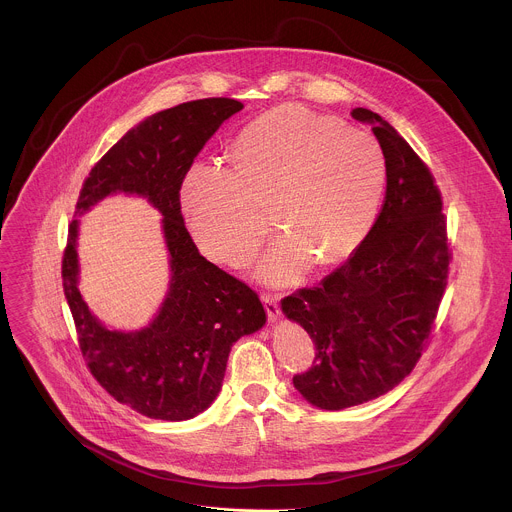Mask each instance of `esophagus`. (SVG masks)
<instances>
[{
    "label": "esophagus",
    "mask_w": 512,
    "mask_h": 512,
    "mask_svg": "<svg viewBox=\"0 0 512 512\" xmlns=\"http://www.w3.org/2000/svg\"><path fill=\"white\" fill-rule=\"evenodd\" d=\"M262 303L266 307V313L272 321H276L280 317V303H278V295L274 293H262Z\"/></svg>",
    "instance_id": "1"
}]
</instances>
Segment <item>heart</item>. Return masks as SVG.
Masks as SVG:
<instances>
[{
	"label": "heart",
	"instance_id": "obj_1",
	"mask_svg": "<svg viewBox=\"0 0 512 512\" xmlns=\"http://www.w3.org/2000/svg\"><path fill=\"white\" fill-rule=\"evenodd\" d=\"M386 183L380 144L329 114L278 106L232 144V171L195 163L181 185L187 228L205 256L246 266L262 246L270 211L282 236L258 276L292 284L311 264L347 260L363 244Z\"/></svg>",
	"mask_w": 512,
	"mask_h": 512
}]
</instances>
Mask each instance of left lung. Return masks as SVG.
I'll return each instance as SVG.
<instances>
[{
  "label": "left lung",
  "instance_id": "left-lung-1",
  "mask_svg": "<svg viewBox=\"0 0 512 512\" xmlns=\"http://www.w3.org/2000/svg\"><path fill=\"white\" fill-rule=\"evenodd\" d=\"M351 116L372 126L382 147V209L341 268L282 299V311L315 343L313 365L293 376V386L323 410L365 404L414 370L430 343L451 262L430 167L376 112L355 108Z\"/></svg>",
  "mask_w": 512,
  "mask_h": 512
}]
</instances>
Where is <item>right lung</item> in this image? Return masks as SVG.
I'll list each match as a JSON object with an SVG mask.
<instances>
[{"label": "right lung", "instance_id": "right-lung-1", "mask_svg": "<svg viewBox=\"0 0 512 512\" xmlns=\"http://www.w3.org/2000/svg\"><path fill=\"white\" fill-rule=\"evenodd\" d=\"M242 108L232 98H203L149 116L94 163L74 207L80 215L124 191L147 197L163 215L171 286L159 315L142 331H110L82 301L76 220L63 254V290L84 363L112 398L153 420L181 422L207 410L232 345L266 323L258 293L199 254L179 201L195 157Z\"/></svg>", "mask_w": 512, "mask_h": 512}]
</instances>
